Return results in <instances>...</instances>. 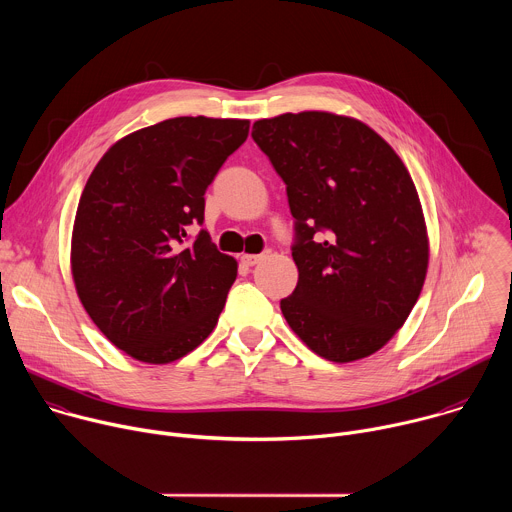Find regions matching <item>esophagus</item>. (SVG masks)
I'll return each mask as SVG.
<instances>
[{"label":"esophagus","instance_id":"1","mask_svg":"<svg viewBox=\"0 0 512 512\" xmlns=\"http://www.w3.org/2000/svg\"><path fill=\"white\" fill-rule=\"evenodd\" d=\"M269 255V251H265V253H261V255H241V261L247 265V267H253V265H257L259 261H263L265 257Z\"/></svg>","mask_w":512,"mask_h":512}]
</instances>
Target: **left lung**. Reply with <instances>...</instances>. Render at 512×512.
Segmentation results:
<instances>
[{"mask_svg": "<svg viewBox=\"0 0 512 512\" xmlns=\"http://www.w3.org/2000/svg\"><path fill=\"white\" fill-rule=\"evenodd\" d=\"M251 135L296 218L298 285L281 300L289 328L332 362L375 354L411 314L429 263L405 164L367 123L328 111L259 119Z\"/></svg>", "mask_w": 512, "mask_h": 512, "instance_id": "left-lung-1", "label": "left lung"}]
</instances>
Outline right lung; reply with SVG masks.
Segmentation results:
<instances>
[{"label":"right lung","instance_id":"right-lung-1","mask_svg":"<svg viewBox=\"0 0 512 512\" xmlns=\"http://www.w3.org/2000/svg\"><path fill=\"white\" fill-rule=\"evenodd\" d=\"M249 135L247 119L174 117L105 152L81 194L70 271L81 304L111 344L168 364L202 344L221 316L237 261L206 231L204 192Z\"/></svg>","mask_w":512,"mask_h":512}]
</instances>
